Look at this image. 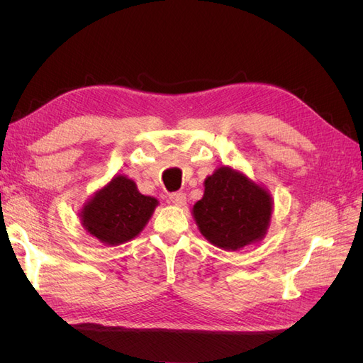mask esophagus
<instances>
[{"label":"esophagus","mask_w":363,"mask_h":363,"mask_svg":"<svg viewBox=\"0 0 363 363\" xmlns=\"http://www.w3.org/2000/svg\"><path fill=\"white\" fill-rule=\"evenodd\" d=\"M169 201L175 206L182 207V206L186 204V195L183 192H174V194L169 195Z\"/></svg>","instance_id":"obj_1"}]
</instances>
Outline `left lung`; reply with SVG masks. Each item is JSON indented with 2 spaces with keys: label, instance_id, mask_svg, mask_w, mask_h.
Listing matches in <instances>:
<instances>
[{
  "label": "left lung",
  "instance_id": "obj_1",
  "mask_svg": "<svg viewBox=\"0 0 363 363\" xmlns=\"http://www.w3.org/2000/svg\"><path fill=\"white\" fill-rule=\"evenodd\" d=\"M272 208L267 188L232 167H219L204 180V195L194 204L192 215L212 245L238 251L265 238Z\"/></svg>",
  "mask_w": 363,
  "mask_h": 363
}]
</instances>
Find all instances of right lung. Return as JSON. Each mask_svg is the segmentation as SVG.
I'll return each instance as SVG.
<instances>
[{
    "label": "right lung",
    "mask_w": 363,
    "mask_h": 363,
    "mask_svg": "<svg viewBox=\"0 0 363 363\" xmlns=\"http://www.w3.org/2000/svg\"><path fill=\"white\" fill-rule=\"evenodd\" d=\"M157 204L155 196L142 195L127 175L116 174L83 204L82 225L100 242L121 245L144 230Z\"/></svg>",
    "instance_id": "right-lung-1"
}]
</instances>
